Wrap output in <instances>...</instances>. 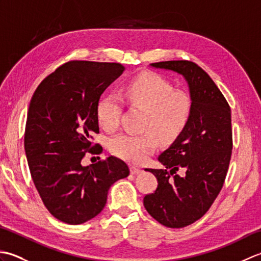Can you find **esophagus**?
Returning <instances> with one entry per match:
<instances>
[{
    "label": "esophagus",
    "instance_id": "1",
    "mask_svg": "<svg viewBox=\"0 0 261 261\" xmlns=\"http://www.w3.org/2000/svg\"><path fill=\"white\" fill-rule=\"evenodd\" d=\"M141 171V169L140 168H137V167H135V166H131L130 167V173L132 174V175H137V174H139Z\"/></svg>",
    "mask_w": 261,
    "mask_h": 261
}]
</instances>
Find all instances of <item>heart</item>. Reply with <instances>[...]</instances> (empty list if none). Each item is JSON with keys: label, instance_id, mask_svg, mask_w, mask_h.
<instances>
[{"label": "heart", "instance_id": "b5f03b06", "mask_svg": "<svg viewBox=\"0 0 261 261\" xmlns=\"http://www.w3.org/2000/svg\"><path fill=\"white\" fill-rule=\"evenodd\" d=\"M123 98L147 112L142 135L121 134L110 140V151L132 164H142L160 142L170 143L185 129L192 113V101L186 93L174 91L160 75L146 73L126 84ZM97 120L104 130L114 131L120 123L121 103L115 95L104 96L97 105Z\"/></svg>", "mask_w": 261, "mask_h": 261}]
</instances>
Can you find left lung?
I'll use <instances>...</instances> for the list:
<instances>
[{
	"label": "left lung",
	"instance_id": "8db88e82",
	"mask_svg": "<svg viewBox=\"0 0 261 261\" xmlns=\"http://www.w3.org/2000/svg\"><path fill=\"white\" fill-rule=\"evenodd\" d=\"M150 66L184 77L192 113L185 129L158 157L165 168L146 169L157 177L158 186L145 196L143 205L160 224L184 228L207 212L223 186L232 153L231 109L195 63L169 60Z\"/></svg>",
	"mask_w": 261,
	"mask_h": 261
}]
</instances>
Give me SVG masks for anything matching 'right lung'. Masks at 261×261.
I'll return each instance as SVG.
<instances>
[{"label":"right lung","instance_id":"1","mask_svg":"<svg viewBox=\"0 0 261 261\" xmlns=\"http://www.w3.org/2000/svg\"><path fill=\"white\" fill-rule=\"evenodd\" d=\"M116 63L73 60L47 76L33 93L28 110L24 150L32 180L47 210L67 224L93 219L107 204L116 180L129 176L127 165L111 156L83 166L98 134L99 97L123 73Z\"/></svg>","mask_w":261,"mask_h":261}]
</instances>
